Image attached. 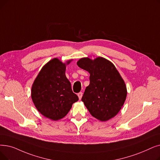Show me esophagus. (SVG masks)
<instances>
[{"label": "esophagus", "mask_w": 160, "mask_h": 160, "mask_svg": "<svg viewBox=\"0 0 160 160\" xmlns=\"http://www.w3.org/2000/svg\"><path fill=\"white\" fill-rule=\"evenodd\" d=\"M82 95H83V93H82V92H80V93H78V97H79V99H82Z\"/></svg>", "instance_id": "1"}]
</instances>
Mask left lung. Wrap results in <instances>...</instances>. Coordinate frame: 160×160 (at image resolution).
<instances>
[{
	"instance_id": "obj_1",
	"label": "left lung",
	"mask_w": 160,
	"mask_h": 160,
	"mask_svg": "<svg viewBox=\"0 0 160 160\" xmlns=\"http://www.w3.org/2000/svg\"><path fill=\"white\" fill-rule=\"evenodd\" d=\"M77 65L90 74L89 85L82 97L90 114L104 122L114 117L127 96L126 84L114 65L101 57L93 61L82 58Z\"/></svg>"
}]
</instances>
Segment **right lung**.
<instances>
[{"label": "right lung", "instance_id": "obj_1", "mask_svg": "<svg viewBox=\"0 0 160 160\" xmlns=\"http://www.w3.org/2000/svg\"><path fill=\"white\" fill-rule=\"evenodd\" d=\"M65 69V63L53 59L41 69L31 89V97L37 110L53 120L63 118L78 100L66 77Z\"/></svg>", "mask_w": 160, "mask_h": 160}]
</instances>
